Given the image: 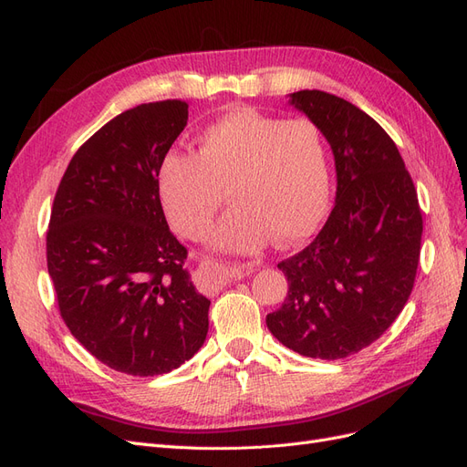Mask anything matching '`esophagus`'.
I'll list each match as a JSON object with an SVG mask.
<instances>
[{
    "label": "esophagus",
    "instance_id": "obj_1",
    "mask_svg": "<svg viewBox=\"0 0 467 467\" xmlns=\"http://www.w3.org/2000/svg\"><path fill=\"white\" fill-rule=\"evenodd\" d=\"M201 276H202V282H206L208 285L222 287L226 285L232 278L241 276V268L222 265L216 261H204L201 265Z\"/></svg>",
    "mask_w": 467,
    "mask_h": 467
}]
</instances>
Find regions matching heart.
<instances>
[{"mask_svg":"<svg viewBox=\"0 0 467 467\" xmlns=\"http://www.w3.org/2000/svg\"><path fill=\"white\" fill-rule=\"evenodd\" d=\"M160 202L175 232L201 239L211 230L226 189L235 202L213 234V245L254 251L272 235L296 244L323 220L330 178L318 127L235 108L197 135V154L168 150L158 164Z\"/></svg>","mask_w":467,"mask_h":467,"instance_id":"heart-1","label":"heart"}]
</instances>
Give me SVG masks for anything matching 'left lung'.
Instances as JSON below:
<instances>
[{"mask_svg":"<svg viewBox=\"0 0 467 467\" xmlns=\"http://www.w3.org/2000/svg\"><path fill=\"white\" fill-rule=\"evenodd\" d=\"M330 144L336 202L311 245L282 261V307L268 330L305 358L342 359L373 344L413 289L423 218L398 147L363 109L323 90L289 94Z\"/></svg>","mask_w":467,"mask_h":467,"instance_id":"1","label":"left lung"}]
</instances>
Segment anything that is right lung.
I'll list each match as a JSON object with an SVG mask.
<instances>
[{"label": "right lung", "mask_w": 467, "mask_h": 467, "mask_svg": "<svg viewBox=\"0 0 467 467\" xmlns=\"http://www.w3.org/2000/svg\"><path fill=\"white\" fill-rule=\"evenodd\" d=\"M187 108L140 104L100 127L71 158L47 226L61 318L96 359L133 377L173 371L208 332L211 301L191 282L156 187Z\"/></svg>", "instance_id": "add662e5"}]
</instances>
